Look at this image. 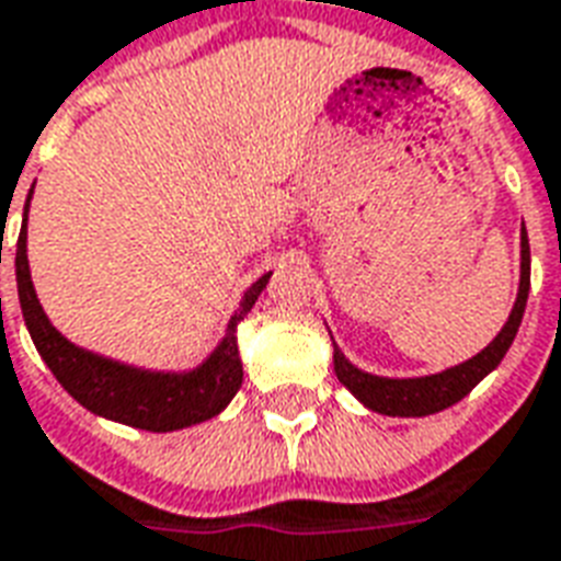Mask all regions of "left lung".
<instances>
[{"mask_svg":"<svg viewBox=\"0 0 561 561\" xmlns=\"http://www.w3.org/2000/svg\"><path fill=\"white\" fill-rule=\"evenodd\" d=\"M526 297H529V238H526V228H520V285H517V300H514V309L505 327H502L496 339L481 354H476L467 363L451 365L446 371H437V375L377 377L363 371V368H356L333 342L335 377L363 401L365 408L375 410V413H383V416H431V413H439V410L458 404L460 398L470 396L472 389L502 363V356L512 347L514 335H517L520 321H524Z\"/></svg>","mask_w":561,"mask_h":561,"instance_id":"obj_1","label":"left lung"}]
</instances>
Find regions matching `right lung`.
Returning <instances> with one entry per match:
<instances>
[{
    "label": "right lung",
    "mask_w": 561,
    "mask_h": 561,
    "mask_svg": "<svg viewBox=\"0 0 561 561\" xmlns=\"http://www.w3.org/2000/svg\"><path fill=\"white\" fill-rule=\"evenodd\" d=\"M28 202H32V193L23 207V228H20L14 252L16 294H20V309H23L28 335L56 380L91 413L130 425V428L157 431V434L190 428V425H198V422H207L222 413L243 383L238 323L247 318L249 309L259 300V294L267 288L270 273H264L259 282H252V288H247L238 312L228 321L222 342L210 351L205 363L190 371L136 368V365L118 363L110 356L91 354L80 344L68 342L49 323L47 312L41 309V300H37L35 285H32V273H28Z\"/></svg>",
    "instance_id": "1"
}]
</instances>
